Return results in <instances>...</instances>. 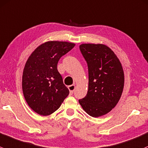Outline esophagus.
<instances>
[{
  "label": "esophagus",
  "instance_id": "34e87169",
  "mask_svg": "<svg viewBox=\"0 0 148 148\" xmlns=\"http://www.w3.org/2000/svg\"><path fill=\"white\" fill-rule=\"evenodd\" d=\"M68 89H69V90H70V93L73 94V93L75 89V85H69V86H68Z\"/></svg>",
  "mask_w": 148,
  "mask_h": 148
}]
</instances>
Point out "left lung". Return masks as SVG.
<instances>
[{
    "instance_id": "1",
    "label": "left lung",
    "mask_w": 148,
    "mask_h": 148,
    "mask_svg": "<svg viewBox=\"0 0 148 148\" xmlns=\"http://www.w3.org/2000/svg\"><path fill=\"white\" fill-rule=\"evenodd\" d=\"M80 51L88 68V90L79 103L90 116L97 118L115 108L124 87V73L119 59L103 44H82Z\"/></svg>"
}]
</instances>
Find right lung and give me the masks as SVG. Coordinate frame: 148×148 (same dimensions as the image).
Listing matches in <instances>:
<instances>
[{
    "instance_id": "add662e5",
    "label": "right lung",
    "mask_w": 148,
    "mask_h": 148,
    "mask_svg": "<svg viewBox=\"0 0 148 148\" xmlns=\"http://www.w3.org/2000/svg\"><path fill=\"white\" fill-rule=\"evenodd\" d=\"M74 46L72 42L48 41L28 58L23 74V92L30 108L39 115H51L69 95L57 65Z\"/></svg>"
}]
</instances>
